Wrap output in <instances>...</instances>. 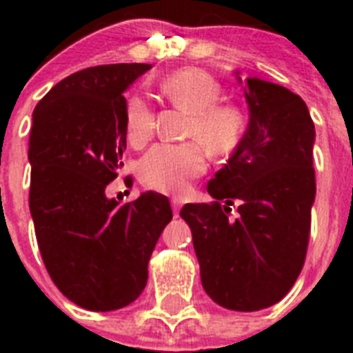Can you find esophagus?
<instances>
[{
	"mask_svg": "<svg viewBox=\"0 0 353 353\" xmlns=\"http://www.w3.org/2000/svg\"><path fill=\"white\" fill-rule=\"evenodd\" d=\"M183 201L179 198H172V209H174V216H179V209H181Z\"/></svg>",
	"mask_w": 353,
	"mask_h": 353,
	"instance_id": "1",
	"label": "esophagus"
}]
</instances>
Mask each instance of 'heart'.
<instances>
[{
  "instance_id": "obj_1",
  "label": "heart",
  "mask_w": 353,
  "mask_h": 353,
  "mask_svg": "<svg viewBox=\"0 0 353 353\" xmlns=\"http://www.w3.org/2000/svg\"><path fill=\"white\" fill-rule=\"evenodd\" d=\"M163 91L172 102L190 112L187 135L199 139L214 154L225 155L238 148L247 132V115L234 102H220L218 80L201 69H179L163 80ZM126 137L143 146L155 128L154 108L143 95H132L124 108ZM207 154L196 141L157 144L139 163V179L144 187L166 194H183L190 181L205 174Z\"/></svg>"
}]
</instances>
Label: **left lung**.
<instances>
[{"mask_svg": "<svg viewBox=\"0 0 353 353\" xmlns=\"http://www.w3.org/2000/svg\"><path fill=\"white\" fill-rule=\"evenodd\" d=\"M245 99V135L207 185L214 201L187 203L181 218L207 295L227 310L258 312L288 295L306 260L315 126L306 102L279 84L247 79Z\"/></svg>", "mask_w": 353, "mask_h": 353, "instance_id": "obj_1", "label": "left lung"}]
</instances>
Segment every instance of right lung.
Segmentation results:
<instances>
[{
	"instance_id": "obj_1",
	"label": "right lung",
	"mask_w": 353,
	"mask_h": 353,
	"mask_svg": "<svg viewBox=\"0 0 353 353\" xmlns=\"http://www.w3.org/2000/svg\"><path fill=\"white\" fill-rule=\"evenodd\" d=\"M150 68L82 69L32 113L29 207L41 260L58 290L90 312H113L143 293L150 256L172 220L163 194L128 203L106 196L126 150L122 91Z\"/></svg>"
}]
</instances>
